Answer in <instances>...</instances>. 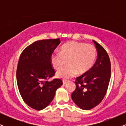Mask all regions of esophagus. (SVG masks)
<instances>
[{
    "mask_svg": "<svg viewBox=\"0 0 126 126\" xmlns=\"http://www.w3.org/2000/svg\"><path fill=\"white\" fill-rule=\"evenodd\" d=\"M67 80H63V84H66V83H67Z\"/></svg>",
    "mask_w": 126,
    "mask_h": 126,
    "instance_id": "34e87169",
    "label": "esophagus"
}]
</instances>
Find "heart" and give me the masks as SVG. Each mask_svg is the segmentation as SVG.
<instances>
[{
	"label": "heart",
	"mask_w": 126,
	"mask_h": 126,
	"mask_svg": "<svg viewBox=\"0 0 126 126\" xmlns=\"http://www.w3.org/2000/svg\"><path fill=\"white\" fill-rule=\"evenodd\" d=\"M97 57V50L94 45L77 41L65 43L60 52H54L50 56V62L54 69L59 70L56 73L58 78L69 79L74 77L78 72L83 74L89 71L94 64Z\"/></svg>",
	"instance_id": "obj_1"
}]
</instances>
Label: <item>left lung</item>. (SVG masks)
<instances>
[{
  "instance_id": "8db88e82",
  "label": "left lung",
  "mask_w": 126,
  "mask_h": 126,
  "mask_svg": "<svg viewBox=\"0 0 126 126\" xmlns=\"http://www.w3.org/2000/svg\"><path fill=\"white\" fill-rule=\"evenodd\" d=\"M98 53L94 65L89 71L76 79V89L72 94L73 102L79 108L89 110L102 101L111 78V63L106 50L93 40Z\"/></svg>"
}]
</instances>
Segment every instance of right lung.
<instances>
[{
    "label": "right lung",
    "mask_w": 126,
    "mask_h": 126,
    "mask_svg": "<svg viewBox=\"0 0 126 126\" xmlns=\"http://www.w3.org/2000/svg\"><path fill=\"white\" fill-rule=\"evenodd\" d=\"M60 43L59 38L38 40L22 52L16 69L17 84L24 102L33 109L41 110L50 104L62 79L48 80L55 75L50 56Z\"/></svg>",
    "instance_id": "right-lung-1"
}]
</instances>
